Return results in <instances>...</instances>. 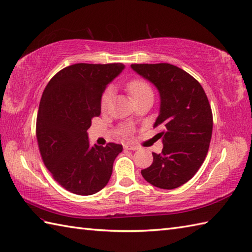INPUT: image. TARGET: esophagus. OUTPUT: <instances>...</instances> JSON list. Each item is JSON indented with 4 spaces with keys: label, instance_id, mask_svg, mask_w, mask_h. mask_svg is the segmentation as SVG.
Segmentation results:
<instances>
[{
    "label": "esophagus",
    "instance_id": "obj_1",
    "mask_svg": "<svg viewBox=\"0 0 252 252\" xmlns=\"http://www.w3.org/2000/svg\"><path fill=\"white\" fill-rule=\"evenodd\" d=\"M123 146H125V149L130 150V151H136L137 149H139V147H137V146L132 145V144H125Z\"/></svg>",
    "mask_w": 252,
    "mask_h": 252
}]
</instances>
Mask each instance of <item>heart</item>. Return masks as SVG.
Segmentation results:
<instances>
[{"label": "heart", "instance_id": "obj_1", "mask_svg": "<svg viewBox=\"0 0 252 252\" xmlns=\"http://www.w3.org/2000/svg\"><path fill=\"white\" fill-rule=\"evenodd\" d=\"M127 91L130 92L131 96L133 97L134 101L140 100L144 97H153V90L150 86V84L142 81V80H134L127 84ZM113 95V90L111 87H108L107 90L103 92L100 100V107L102 110H106L108 107H109L111 99Z\"/></svg>", "mask_w": 252, "mask_h": 252}]
</instances>
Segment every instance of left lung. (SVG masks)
Here are the masks:
<instances>
[{
	"label": "left lung",
	"mask_w": 252,
	"mask_h": 252,
	"mask_svg": "<svg viewBox=\"0 0 252 252\" xmlns=\"http://www.w3.org/2000/svg\"><path fill=\"white\" fill-rule=\"evenodd\" d=\"M132 70L154 85L159 93L160 154L141 174L160 189H175L193 177L208 154L213 116L201 84L190 74L169 63L131 64Z\"/></svg>",
	"instance_id": "left-lung-1"
}]
</instances>
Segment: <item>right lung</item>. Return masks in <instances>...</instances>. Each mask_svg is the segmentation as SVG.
<instances>
[{
	"label": "right lung",
	"mask_w": 252,
	"mask_h": 252,
	"mask_svg": "<svg viewBox=\"0 0 252 252\" xmlns=\"http://www.w3.org/2000/svg\"><path fill=\"white\" fill-rule=\"evenodd\" d=\"M122 63H77L54 75L42 93L36 134L42 160L64 189L78 195L100 191L109 181L122 145H91L87 130L100 115L107 85L122 72Z\"/></svg>",
	"instance_id": "1"
}]
</instances>
